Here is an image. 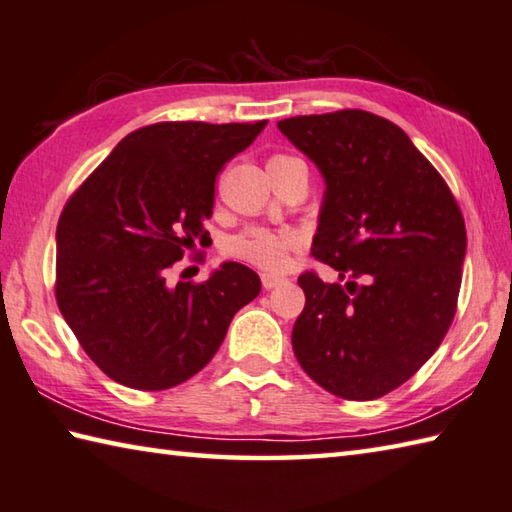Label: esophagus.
<instances>
[{
  "mask_svg": "<svg viewBox=\"0 0 512 512\" xmlns=\"http://www.w3.org/2000/svg\"><path fill=\"white\" fill-rule=\"evenodd\" d=\"M284 280H286L284 275H277V273H262V284H264V288H275V286H280Z\"/></svg>",
  "mask_w": 512,
  "mask_h": 512,
  "instance_id": "obj_1",
  "label": "esophagus"
}]
</instances>
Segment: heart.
<instances>
[{
    "mask_svg": "<svg viewBox=\"0 0 512 512\" xmlns=\"http://www.w3.org/2000/svg\"><path fill=\"white\" fill-rule=\"evenodd\" d=\"M297 159L286 154H275L268 159V170L284 167ZM297 246L293 232H280L268 228H250L241 235L232 237L226 244V253L241 262L255 264L259 268H282L288 262V255Z\"/></svg>",
    "mask_w": 512,
    "mask_h": 512,
    "instance_id": "1",
    "label": "heart"
}]
</instances>
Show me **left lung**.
I'll return each instance as SVG.
<instances>
[{
  "mask_svg": "<svg viewBox=\"0 0 512 512\" xmlns=\"http://www.w3.org/2000/svg\"><path fill=\"white\" fill-rule=\"evenodd\" d=\"M277 127L327 185L311 250L345 280L300 275L295 358L327 392L374 401L412 378L448 333L466 224L441 174L392 120L342 109Z\"/></svg>",
  "mask_w": 512,
  "mask_h": 512,
  "instance_id": "obj_1",
  "label": "left lung"
}]
</instances>
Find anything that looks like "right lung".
<instances>
[{
  "label": "right lung",
  "instance_id": "right-lung-1",
  "mask_svg": "<svg viewBox=\"0 0 512 512\" xmlns=\"http://www.w3.org/2000/svg\"><path fill=\"white\" fill-rule=\"evenodd\" d=\"M257 123H156L120 141L64 206L55 297L82 349L116 383L161 392L208 365L235 313L262 291L224 262L203 284H167L208 239L215 179L262 134Z\"/></svg>",
  "mask_w": 512,
  "mask_h": 512
}]
</instances>
